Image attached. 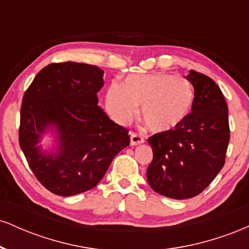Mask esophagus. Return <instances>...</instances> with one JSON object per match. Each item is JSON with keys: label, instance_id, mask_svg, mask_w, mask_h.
Returning <instances> with one entry per match:
<instances>
[{"label": "esophagus", "instance_id": "1", "mask_svg": "<svg viewBox=\"0 0 249 249\" xmlns=\"http://www.w3.org/2000/svg\"><path fill=\"white\" fill-rule=\"evenodd\" d=\"M130 142H131V145H132V146H134V145L142 144V142H144V138H142V136H141V134L132 132V133H131Z\"/></svg>", "mask_w": 249, "mask_h": 249}]
</instances>
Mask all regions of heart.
<instances>
[{"label": "heart", "instance_id": "heart-1", "mask_svg": "<svg viewBox=\"0 0 249 249\" xmlns=\"http://www.w3.org/2000/svg\"><path fill=\"white\" fill-rule=\"evenodd\" d=\"M192 102L190 83L165 72L130 75L123 85L111 83L105 93V108L113 121L125 124L141 105L142 121L156 133L178 127L190 112Z\"/></svg>", "mask_w": 249, "mask_h": 249}]
</instances>
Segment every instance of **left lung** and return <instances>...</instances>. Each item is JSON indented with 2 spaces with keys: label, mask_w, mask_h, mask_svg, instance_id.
I'll list each match as a JSON object with an SVG mask.
<instances>
[{
  "label": "left lung",
  "mask_w": 249,
  "mask_h": 249,
  "mask_svg": "<svg viewBox=\"0 0 249 249\" xmlns=\"http://www.w3.org/2000/svg\"><path fill=\"white\" fill-rule=\"evenodd\" d=\"M186 79L194 89L192 112L178 127L147 139L153 160L147 181L157 193L172 199L198 196L225 164L230 142L228 107L210 77L191 70Z\"/></svg>",
  "instance_id": "8db88e82"
}]
</instances>
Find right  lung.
I'll return each instance as SVG.
<instances>
[{
	"label": "right lung",
	"instance_id": "add662e5",
	"mask_svg": "<svg viewBox=\"0 0 249 249\" xmlns=\"http://www.w3.org/2000/svg\"><path fill=\"white\" fill-rule=\"evenodd\" d=\"M103 76L96 65L53 63L24 93L19 146L38 181L57 196L95 187L112 159L130 145L126 128L98 105ZM43 138H49L51 145L43 147Z\"/></svg>",
	"mask_w": 249,
	"mask_h": 249
}]
</instances>
